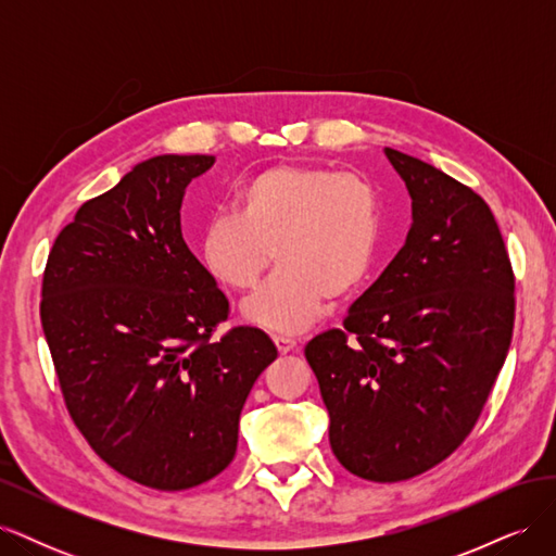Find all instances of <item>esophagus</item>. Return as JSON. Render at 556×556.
<instances>
[{"mask_svg": "<svg viewBox=\"0 0 556 556\" xmlns=\"http://www.w3.org/2000/svg\"><path fill=\"white\" fill-rule=\"evenodd\" d=\"M274 343H276L280 355H288V352H292V350L296 348V341L292 339V336H280V333H276V336H274Z\"/></svg>", "mask_w": 556, "mask_h": 556, "instance_id": "34e87169", "label": "esophagus"}]
</instances>
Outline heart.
<instances>
[{
    "label": "heart",
    "instance_id": "obj_1",
    "mask_svg": "<svg viewBox=\"0 0 556 556\" xmlns=\"http://www.w3.org/2000/svg\"><path fill=\"white\" fill-rule=\"evenodd\" d=\"M380 227L382 199L368 178L278 164L239 185L233 213L211 217L197 252L206 274L239 294L255 290L276 257L280 268L243 315L262 329L296 333L327 299L339 301L364 282Z\"/></svg>",
    "mask_w": 556,
    "mask_h": 556
}]
</instances>
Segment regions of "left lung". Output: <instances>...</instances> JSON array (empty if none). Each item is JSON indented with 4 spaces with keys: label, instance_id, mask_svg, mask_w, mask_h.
I'll use <instances>...</instances> for the list:
<instances>
[{
    "label": "left lung",
    "instance_id": "8db88e82",
    "mask_svg": "<svg viewBox=\"0 0 556 556\" xmlns=\"http://www.w3.org/2000/svg\"><path fill=\"white\" fill-rule=\"evenodd\" d=\"M413 199L399 255L306 345L350 473L415 478L457 450L506 362L515 276L492 208L435 166L384 148Z\"/></svg>",
    "mask_w": 556,
    "mask_h": 556
}]
</instances>
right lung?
Segmentation results:
<instances>
[{
  "mask_svg": "<svg viewBox=\"0 0 556 556\" xmlns=\"http://www.w3.org/2000/svg\"><path fill=\"white\" fill-rule=\"evenodd\" d=\"M213 155H157L83 204L48 252L41 325L74 425L117 473L190 490L231 464L239 417L278 357L255 327L213 339L229 301L182 241Z\"/></svg>",
  "mask_w": 556,
  "mask_h": 556,
  "instance_id": "1",
  "label": "right lung"
}]
</instances>
